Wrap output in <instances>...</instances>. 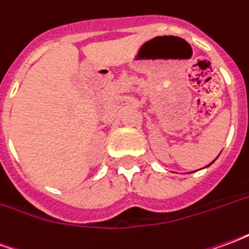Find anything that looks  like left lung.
Wrapping results in <instances>:
<instances>
[{"instance_id": "left-lung-1", "label": "left lung", "mask_w": 249, "mask_h": 249, "mask_svg": "<svg viewBox=\"0 0 249 249\" xmlns=\"http://www.w3.org/2000/svg\"><path fill=\"white\" fill-rule=\"evenodd\" d=\"M212 162H213V161H212ZM212 162H211V164H212ZM211 164H209V165H211Z\"/></svg>"}]
</instances>
